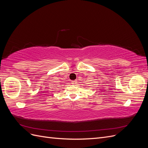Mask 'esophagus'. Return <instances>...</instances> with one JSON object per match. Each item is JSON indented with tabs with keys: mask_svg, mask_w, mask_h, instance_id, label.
Listing matches in <instances>:
<instances>
[{
	"mask_svg": "<svg viewBox=\"0 0 148 148\" xmlns=\"http://www.w3.org/2000/svg\"><path fill=\"white\" fill-rule=\"evenodd\" d=\"M71 83L75 84L77 83V81H75V80H74V81H71Z\"/></svg>",
	"mask_w": 148,
	"mask_h": 148,
	"instance_id": "1",
	"label": "esophagus"
}]
</instances>
